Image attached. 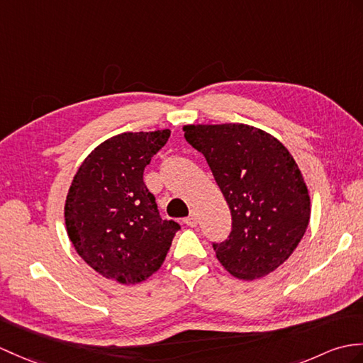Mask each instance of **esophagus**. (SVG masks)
Listing matches in <instances>:
<instances>
[{
	"mask_svg": "<svg viewBox=\"0 0 363 363\" xmlns=\"http://www.w3.org/2000/svg\"><path fill=\"white\" fill-rule=\"evenodd\" d=\"M184 223L187 224V225H190V227H196V224H198V216H196V213L191 212L187 218H185Z\"/></svg>",
	"mask_w": 363,
	"mask_h": 363,
	"instance_id": "obj_1",
	"label": "esophagus"
}]
</instances>
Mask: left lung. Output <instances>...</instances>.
<instances>
[{"label": "left lung", "mask_w": 363, "mask_h": 363, "mask_svg": "<svg viewBox=\"0 0 363 363\" xmlns=\"http://www.w3.org/2000/svg\"><path fill=\"white\" fill-rule=\"evenodd\" d=\"M229 204L232 232L215 242L233 277L255 280L288 259L305 235L311 199L297 162L272 134L244 123L185 125Z\"/></svg>", "instance_id": "obj_1"}]
</instances>
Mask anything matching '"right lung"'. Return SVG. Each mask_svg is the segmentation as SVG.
Listing matches in <instances>:
<instances>
[{"label": "right lung", "mask_w": 363, "mask_h": 363, "mask_svg": "<svg viewBox=\"0 0 363 363\" xmlns=\"http://www.w3.org/2000/svg\"><path fill=\"white\" fill-rule=\"evenodd\" d=\"M170 130L122 133L100 143L79 167L65 202L67 237L102 277L136 284L162 266L181 225L159 216L143 170Z\"/></svg>", "instance_id": "add662e5"}]
</instances>
